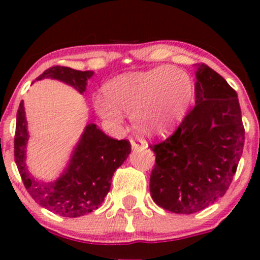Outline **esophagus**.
Listing matches in <instances>:
<instances>
[{"mask_svg": "<svg viewBox=\"0 0 260 260\" xmlns=\"http://www.w3.org/2000/svg\"><path fill=\"white\" fill-rule=\"evenodd\" d=\"M131 144H132V149L134 151L144 148V145H143L142 142H140V140H138V139H131Z\"/></svg>", "mask_w": 260, "mask_h": 260, "instance_id": "esophagus-1", "label": "esophagus"}]
</instances>
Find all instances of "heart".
Returning a JSON list of instances; mask_svg holds the SVG:
<instances>
[{
  "label": "heart",
  "instance_id": "heart-1",
  "mask_svg": "<svg viewBox=\"0 0 260 260\" xmlns=\"http://www.w3.org/2000/svg\"><path fill=\"white\" fill-rule=\"evenodd\" d=\"M94 107L104 120L121 123L131 113L134 128L147 137L169 133L183 120L194 94L190 77L174 66L122 74L103 86Z\"/></svg>",
  "mask_w": 260,
  "mask_h": 260
}]
</instances>
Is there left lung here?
<instances>
[{
    "label": "left lung",
    "mask_w": 260,
    "mask_h": 260,
    "mask_svg": "<svg viewBox=\"0 0 260 260\" xmlns=\"http://www.w3.org/2000/svg\"><path fill=\"white\" fill-rule=\"evenodd\" d=\"M196 105L172 136L150 145V194L161 208L193 214L229 189L243 153L244 128L236 92L207 64H197Z\"/></svg>",
    "instance_id": "left-lung-1"
}]
</instances>
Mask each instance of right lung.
<instances>
[{
    "instance_id": "1",
    "label": "right lung",
    "mask_w": 260,
    "mask_h": 260,
    "mask_svg": "<svg viewBox=\"0 0 260 260\" xmlns=\"http://www.w3.org/2000/svg\"><path fill=\"white\" fill-rule=\"evenodd\" d=\"M92 74V71L82 72L55 66L45 71L37 80H61L83 94L86 89V80ZM28 139L24 103L20 101L14 136V160L18 171L26 190L39 205L64 217L83 216L99 208L111 187L113 172L131 153L128 140L112 139L96 124L90 123L85 127L62 175L53 182H43L35 178L26 168Z\"/></svg>"
}]
</instances>
